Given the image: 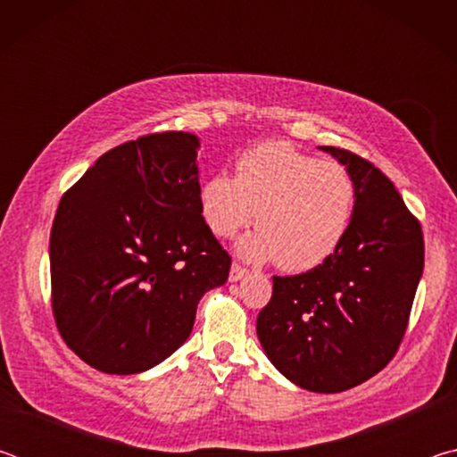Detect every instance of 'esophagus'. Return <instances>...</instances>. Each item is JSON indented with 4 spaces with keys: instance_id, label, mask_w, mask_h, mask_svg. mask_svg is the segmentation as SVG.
<instances>
[{
    "instance_id": "34e87169",
    "label": "esophagus",
    "mask_w": 457,
    "mask_h": 457,
    "mask_svg": "<svg viewBox=\"0 0 457 457\" xmlns=\"http://www.w3.org/2000/svg\"><path fill=\"white\" fill-rule=\"evenodd\" d=\"M250 274L247 272L245 268H242L239 264H231V270H229V282H239V280H244V278Z\"/></svg>"
}]
</instances>
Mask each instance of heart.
Listing matches in <instances>:
<instances>
[{
  "mask_svg": "<svg viewBox=\"0 0 457 457\" xmlns=\"http://www.w3.org/2000/svg\"><path fill=\"white\" fill-rule=\"evenodd\" d=\"M357 185L349 169L319 161L286 141H266L244 151L236 177L215 173L199 189V212L218 237L239 239V256L276 260L286 272H306L335 253L349 234Z\"/></svg>",
  "mask_w": 457,
  "mask_h": 457,
  "instance_id": "b5f03b06",
  "label": "heart"
}]
</instances>
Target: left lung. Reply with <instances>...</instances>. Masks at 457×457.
<instances>
[{"mask_svg":"<svg viewBox=\"0 0 457 457\" xmlns=\"http://www.w3.org/2000/svg\"><path fill=\"white\" fill-rule=\"evenodd\" d=\"M319 149L349 169L357 185L351 229L320 266L272 278V298L256 330L266 357L288 381L338 393L395 357L423 274V234L373 163L337 146Z\"/></svg>","mask_w":457,"mask_h":457,"instance_id":"1","label":"left lung"}]
</instances>
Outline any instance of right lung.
Instances as JSON below:
<instances>
[{"label": "right lung", "instance_id": "add662e5", "mask_svg": "<svg viewBox=\"0 0 457 457\" xmlns=\"http://www.w3.org/2000/svg\"><path fill=\"white\" fill-rule=\"evenodd\" d=\"M199 138L154 133L104 153L60 199L52 308L96 370L135 375L189 338L199 300L231 260L199 212Z\"/></svg>", "mask_w": 457, "mask_h": 457}]
</instances>
